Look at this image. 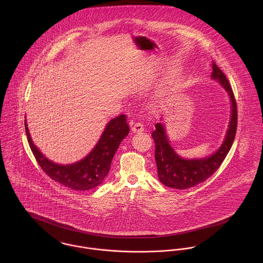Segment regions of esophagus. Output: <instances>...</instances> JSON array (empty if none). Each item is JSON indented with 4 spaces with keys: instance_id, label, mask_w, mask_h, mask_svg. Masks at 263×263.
Wrapping results in <instances>:
<instances>
[{
    "instance_id": "esophagus-1",
    "label": "esophagus",
    "mask_w": 263,
    "mask_h": 263,
    "mask_svg": "<svg viewBox=\"0 0 263 263\" xmlns=\"http://www.w3.org/2000/svg\"><path fill=\"white\" fill-rule=\"evenodd\" d=\"M145 129V126L143 123L141 122H136L133 126H132V132L133 133H141V132H144Z\"/></svg>"
}]
</instances>
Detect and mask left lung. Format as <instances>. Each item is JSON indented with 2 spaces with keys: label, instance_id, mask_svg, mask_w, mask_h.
<instances>
[{
  "label": "left lung",
  "instance_id": "left-lung-1",
  "mask_svg": "<svg viewBox=\"0 0 263 263\" xmlns=\"http://www.w3.org/2000/svg\"><path fill=\"white\" fill-rule=\"evenodd\" d=\"M212 79L219 81L225 88L232 104L229 128L225 141L219 150L210 157L201 159H183L170 146L162 123H157L155 130L152 133V138L155 142V160L158 177L168 187L187 189L205 181L219 169L233 145L237 129V103L228 79L215 62H213Z\"/></svg>",
  "mask_w": 263,
  "mask_h": 263
}]
</instances>
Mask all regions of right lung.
<instances>
[{"instance_id":"obj_1","label":"right lung","mask_w":263,"mask_h":263,"mask_svg":"<svg viewBox=\"0 0 263 263\" xmlns=\"http://www.w3.org/2000/svg\"><path fill=\"white\" fill-rule=\"evenodd\" d=\"M27 140L38 165L52 180L71 188L84 191L101 184L109 172L113 156L121 141L128 135L129 126L126 115L120 114L106 125L100 140L90 154L79 162L60 165L48 160L33 144L25 119Z\"/></svg>"}]
</instances>
